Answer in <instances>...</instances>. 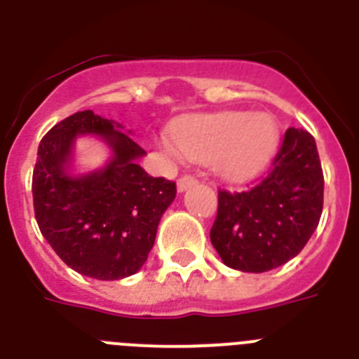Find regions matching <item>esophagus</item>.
<instances>
[{
    "label": "esophagus",
    "instance_id": "34e87169",
    "mask_svg": "<svg viewBox=\"0 0 359 359\" xmlns=\"http://www.w3.org/2000/svg\"><path fill=\"white\" fill-rule=\"evenodd\" d=\"M194 185H198V180H196L194 176H189V174L177 180V190H180V192H183V190L190 189V187H194Z\"/></svg>",
    "mask_w": 359,
    "mask_h": 359
}]
</instances>
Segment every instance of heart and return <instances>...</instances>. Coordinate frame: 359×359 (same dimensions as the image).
<instances>
[{"label": "heart", "mask_w": 359, "mask_h": 359, "mask_svg": "<svg viewBox=\"0 0 359 359\" xmlns=\"http://www.w3.org/2000/svg\"><path fill=\"white\" fill-rule=\"evenodd\" d=\"M170 140L182 156L212 161L215 172L228 182H248L275 156L278 126L266 113L226 111L182 120L170 131Z\"/></svg>", "instance_id": "heart-1"}]
</instances>
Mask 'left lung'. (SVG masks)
Returning <instances> with one entry per match:
<instances>
[{"instance_id": "obj_1", "label": "left lung", "mask_w": 359, "mask_h": 359, "mask_svg": "<svg viewBox=\"0 0 359 359\" xmlns=\"http://www.w3.org/2000/svg\"><path fill=\"white\" fill-rule=\"evenodd\" d=\"M210 241L226 266L262 273L297 257L323 208V172L315 138L304 129L284 135L271 170L250 190H219Z\"/></svg>"}]
</instances>
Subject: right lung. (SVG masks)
<instances>
[{"label":"right lung","instance_id":"right-lung-1","mask_svg":"<svg viewBox=\"0 0 359 359\" xmlns=\"http://www.w3.org/2000/svg\"><path fill=\"white\" fill-rule=\"evenodd\" d=\"M120 129L91 109L69 115L43 136L32 177L44 239L69 268L98 280L131 277L144 266L161 215L176 198V183L149 176L136 163L145 151ZM86 132L104 137L114 160L73 178L65 174L72 142Z\"/></svg>","mask_w":359,"mask_h":359}]
</instances>
